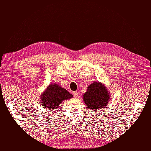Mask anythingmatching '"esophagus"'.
<instances>
[{
	"label": "esophagus",
	"instance_id": "34e87169",
	"mask_svg": "<svg viewBox=\"0 0 151 151\" xmlns=\"http://www.w3.org/2000/svg\"><path fill=\"white\" fill-rule=\"evenodd\" d=\"M73 95H74V97H78V93L76 91H74L73 92Z\"/></svg>",
	"mask_w": 151,
	"mask_h": 151
}]
</instances>
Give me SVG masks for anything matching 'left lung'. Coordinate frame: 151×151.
I'll list each match as a JSON object with an SVG mask.
<instances>
[{
    "instance_id": "8db88e82",
    "label": "left lung",
    "mask_w": 151,
    "mask_h": 151,
    "mask_svg": "<svg viewBox=\"0 0 151 151\" xmlns=\"http://www.w3.org/2000/svg\"><path fill=\"white\" fill-rule=\"evenodd\" d=\"M110 99V93L106 87L99 82L89 85L88 90L83 95V101L87 106L93 110L103 108Z\"/></svg>"
}]
</instances>
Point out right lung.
<instances>
[{
  "mask_svg": "<svg viewBox=\"0 0 151 151\" xmlns=\"http://www.w3.org/2000/svg\"><path fill=\"white\" fill-rule=\"evenodd\" d=\"M73 97V95L56 84H50L41 97V103L45 109L55 110L62 101Z\"/></svg>",
  "mask_w": 151,
  "mask_h": 151,
  "instance_id": "1",
  "label": "right lung"
}]
</instances>
